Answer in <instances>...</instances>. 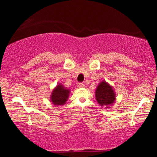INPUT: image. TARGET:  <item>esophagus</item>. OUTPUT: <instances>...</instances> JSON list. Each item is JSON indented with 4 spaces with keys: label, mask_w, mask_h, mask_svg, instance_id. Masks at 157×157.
I'll return each instance as SVG.
<instances>
[{
    "label": "esophagus",
    "mask_w": 157,
    "mask_h": 157,
    "mask_svg": "<svg viewBox=\"0 0 157 157\" xmlns=\"http://www.w3.org/2000/svg\"><path fill=\"white\" fill-rule=\"evenodd\" d=\"M77 86H78V88H84V84L83 83H78V84H77Z\"/></svg>",
    "instance_id": "1"
}]
</instances>
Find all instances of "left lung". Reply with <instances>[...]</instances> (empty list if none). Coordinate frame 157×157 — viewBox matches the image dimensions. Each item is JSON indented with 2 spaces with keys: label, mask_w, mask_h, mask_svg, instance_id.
Segmentation results:
<instances>
[{
  "label": "left lung",
  "mask_w": 157,
  "mask_h": 157,
  "mask_svg": "<svg viewBox=\"0 0 157 157\" xmlns=\"http://www.w3.org/2000/svg\"><path fill=\"white\" fill-rule=\"evenodd\" d=\"M95 96L100 107H106L105 108L112 107L116 98L113 86L105 80H102L98 84L95 89Z\"/></svg>",
  "instance_id": "obj_1"
}]
</instances>
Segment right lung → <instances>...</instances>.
<instances>
[{
    "label": "right lung",
    "instance_id": "right-lung-1",
    "mask_svg": "<svg viewBox=\"0 0 157 157\" xmlns=\"http://www.w3.org/2000/svg\"><path fill=\"white\" fill-rule=\"evenodd\" d=\"M71 90L66 89L62 84H58L52 89L50 100L53 105L62 106L68 100Z\"/></svg>",
    "mask_w": 157,
    "mask_h": 157
}]
</instances>
